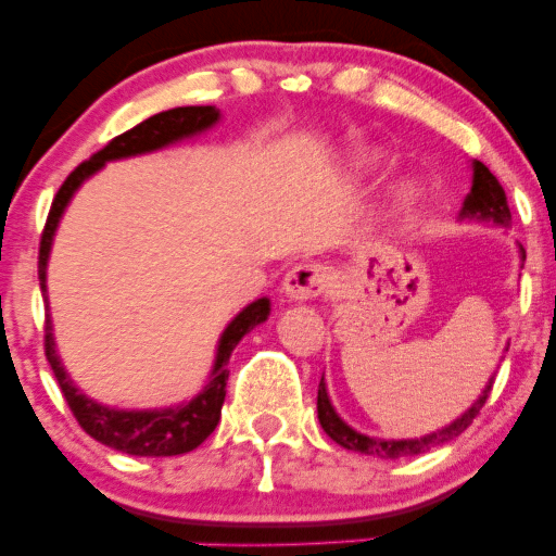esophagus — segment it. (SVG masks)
<instances>
[{
  "label": "esophagus",
  "mask_w": 556,
  "mask_h": 556,
  "mask_svg": "<svg viewBox=\"0 0 556 556\" xmlns=\"http://www.w3.org/2000/svg\"><path fill=\"white\" fill-rule=\"evenodd\" d=\"M331 282L329 266L324 264H300L295 269L287 271L282 292L290 300H311L318 298L321 292H327Z\"/></svg>",
  "instance_id": "1"
}]
</instances>
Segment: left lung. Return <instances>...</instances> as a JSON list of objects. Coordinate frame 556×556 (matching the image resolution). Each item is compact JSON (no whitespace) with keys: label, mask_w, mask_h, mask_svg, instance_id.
Here are the masks:
<instances>
[{"label":"left lung","mask_w":556,"mask_h":556,"mask_svg":"<svg viewBox=\"0 0 556 556\" xmlns=\"http://www.w3.org/2000/svg\"><path fill=\"white\" fill-rule=\"evenodd\" d=\"M460 216H476V219H491L496 225H509V206H507V195H504L500 180L491 175L486 164L473 162V188H470L468 198L463 203ZM522 253V248H520ZM526 258V253H522ZM491 387H494V379L489 381L486 389L481 392V397L473 402V407L463 413L460 418L452 420L450 426H444L442 431H433L429 437L420 439H371L366 433H358L355 429H350L344 420L337 416L334 407H331L329 394H327V384H324V376L318 381V420H321V429L334 439L337 444L344 446V450H355L363 452V455H376L384 457V460H394V457H407V455H424V452L433 450V446H442L450 442V439L460 437V433L473 424V418L481 413V407L486 405Z\"/></svg>","instance_id":"obj_1"}]
</instances>
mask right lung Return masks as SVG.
Listing matches in <instances>:
<instances>
[{"instance_id": "right-lung-1", "label": "right lung", "mask_w": 556, "mask_h": 556, "mask_svg": "<svg viewBox=\"0 0 556 556\" xmlns=\"http://www.w3.org/2000/svg\"><path fill=\"white\" fill-rule=\"evenodd\" d=\"M219 119V110L214 106H177V110L159 112L154 117L143 119V123L132 127V130L123 132V136L112 138L110 143L101 151L83 162L67 175L62 188L56 190L52 208H49L47 225L41 232V245H38V282H41V292H47V261L49 251H52L54 229L60 225V216L73 198L75 190L86 177L99 172L112 159H125L146 154V151L164 149V146L175 143L195 132H203ZM269 316V298H258L248 308H242L238 316L229 321L219 340V350H216V363L208 384L203 392L185 405L164 407V410H114V407H104L99 402L88 400L80 394V389L70 381V376L62 368L60 358L54 350L52 324L47 318V329H43V350H47V361L52 366L60 384L62 394H65L70 410H73L75 420L80 429L93 437L96 442L112 446V450L127 452V455L138 457H172L185 455V452L195 450L203 439L216 429L222 416V405H225L227 394V379H229V355H232L235 344L248 334L256 324L266 321Z\"/></svg>"}]
</instances>
